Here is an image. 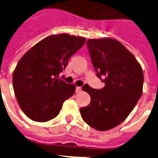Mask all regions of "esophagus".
<instances>
[{
	"instance_id": "1",
	"label": "esophagus",
	"mask_w": 158,
	"mask_h": 158,
	"mask_svg": "<svg viewBox=\"0 0 158 158\" xmlns=\"http://www.w3.org/2000/svg\"><path fill=\"white\" fill-rule=\"evenodd\" d=\"M81 91V87H77L76 88V92L77 93H80Z\"/></svg>"
}]
</instances>
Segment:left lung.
<instances>
[{
  "mask_svg": "<svg viewBox=\"0 0 158 158\" xmlns=\"http://www.w3.org/2000/svg\"><path fill=\"white\" fill-rule=\"evenodd\" d=\"M87 47L96 76L105 86L82 87L91 101L81 108V115L91 127L107 131L123 122L138 103L142 94L143 71L133 54L114 39H89Z\"/></svg>",
  "mask_w": 158,
  "mask_h": 158,
  "instance_id": "8db88e82",
  "label": "left lung"
}]
</instances>
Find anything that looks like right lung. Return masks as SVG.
I'll return each instance as SVG.
<instances>
[{
    "label": "right lung",
    "instance_id": "obj_1",
    "mask_svg": "<svg viewBox=\"0 0 158 158\" xmlns=\"http://www.w3.org/2000/svg\"><path fill=\"white\" fill-rule=\"evenodd\" d=\"M85 40L65 33L52 35L20 58L14 69L12 85L19 107L31 120L43 123L55 118L64 101L74 94L76 86L61 80L58 75Z\"/></svg>",
    "mask_w": 158,
    "mask_h": 158
}]
</instances>
